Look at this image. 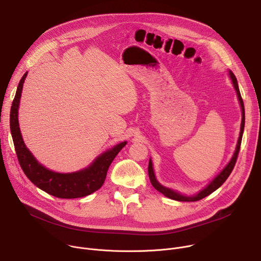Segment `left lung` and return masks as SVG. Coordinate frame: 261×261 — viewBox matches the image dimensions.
Returning a JSON list of instances; mask_svg holds the SVG:
<instances>
[{"label": "left lung", "mask_w": 261, "mask_h": 261, "mask_svg": "<svg viewBox=\"0 0 261 261\" xmlns=\"http://www.w3.org/2000/svg\"><path fill=\"white\" fill-rule=\"evenodd\" d=\"M229 75H230V79L232 81L233 87H234V89L237 91V94H238V97H239V100H240V103H241V107H242V113H243V119H242V125H241V133H240V137H239V140H238L237 148H236V152H234V155H233L232 159L227 164V166L220 172V174H218L211 181V184L207 186L206 188L201 190L197 195L191 196V197L182 196L179 193L174 192L173 190H170L168 188H165V187H163L162 185H160L158 182V180L156 179V177H155V173H154V170H153V164H152V161L150 159V161H148V176H150V180H151V182L153 185V187L157 191L161 192L164 196H166L168 198H171L173 200H178V201H197V200H200V199L206 197L207 195H210L211 193H213L214 191H216L219 187H221V186L224 184V181L227 179V177L230 175L231 171L233 170V167H234V165L237 163V159H238V156H239V153H240L241 143H242V137H243L244 127H245V107H244V102H243V99H242V96H241V93H240V89H239V86H238L237 77L234 76V74L231 71H229Z\"/></svg>", "instance_id": "8db88e82"}]
</instances>
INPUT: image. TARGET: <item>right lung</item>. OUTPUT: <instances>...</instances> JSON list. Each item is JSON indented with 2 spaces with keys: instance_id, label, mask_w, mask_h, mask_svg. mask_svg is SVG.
<instances>
[{
  "instance_id": "1",
  "label": "right lung",
  "mask_w": 261,
  "mask_h": 261,
  "mask_svg": "<svg viewBox=\"0 0 261 261\" xmlns=\"http://www.w3.org/2000/svg\"><path fill=\"white\" fill-rule=\"evenodd\" d=\"M28 72L21 77L10 111V129L19 165L27 177L44 192L59 198H79L90 195L100 189L105 180L107 170L116 156L126 145V141L117 144L111 150L99 156L88 168L73 173H58L38 163L23 143L18 125V105L23 82Z\"/></svg>"
}]
</instances>
